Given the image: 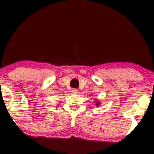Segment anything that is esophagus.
I'll return each mask as SVG.
<instances>
[{
  "label": "esophagus",
  "mask_w": 154,
  "mask_h": 154,
  "mask_svg": "<svg viewBox=\"0 0 154 154\" xmlns=\"http://www.w3.org/2000/svg\"><path fill=\"white\" fill-rule=\"evenodd\" d=\"M72 93L74 94H77L79 93V91H78L77 89H75V88H73V89L72 90Z\"/></svg>",
  "instance_id": "obj_1"
}]
</instances>
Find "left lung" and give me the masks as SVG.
<instances>
[{
	"label": "left lung",
	"instance_id": "left-lung-1",
	"mask_svg": "<svg viewBox=\"0 0 154 154\" xmlns=\"http://www.w3.org/2000/svg\"><path fill=\"white\" fill-rule=\"evenodd\" d=\"M94 103H95L96 106H100V104H101V102H100V101H99V99H95V101H94Z\"/></svg>",
	"mask_w": 154,
	"mask_h": 154
}]
</instances>
